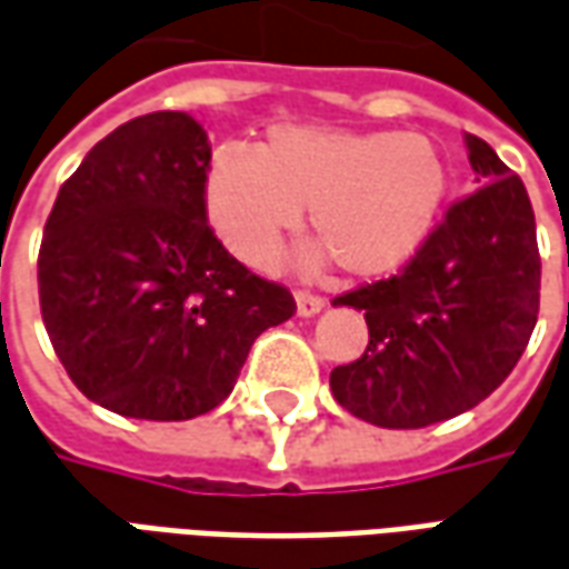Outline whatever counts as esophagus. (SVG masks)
Returning <instances> with one entry per match:
<instances>
[{"mask_svg":"<svg viewBox=\"0 0 569 569\" xmlns=\"http://www.w3.org/2000/svg\"><path fill=\"white\" fill-rule=\"evenodd\" d=\"M325 309V297H318V293L312 291H297V316H316V312H321Z\"/></svg>","mask_w":569,"mask_h":569,"instance_id":"1","label":"esophagus"}]
</instances>
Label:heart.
Listing matches in <instances>:
<instances>
[{"label":"heart","mask_w":569,"mask_h":569,"mask_svg":"<svg viewBox=\"0 0 569 569\" xmlns=\"http://www.w3.org/2000/svg\"><path fill=\"white\" fill-rule=\"evenodd\" d=\"M450 171L426 134L278 124L260 149L213 152L204 201L217 236L244 263L266 266L300 223L321 247L306 263L337 260L346 276L380 278L420 251L445 208Z\"/></svg>","instance_id":"heart-1"}]
</instances>
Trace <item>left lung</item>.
I'll list each match as a JSON object with an SVG mask.
<instances>
[{
    "label": "left lung",
    "mask_w": 569,
    "mask_h": 569,
    "mask_svg": "<svg viewBox=\"0 0 569 569\" xmlns=\"http://www.w3.org/2000/svg\"><path fill=\"white\" fill-rule=\"evenodd\" d=\"M478 187L457 199L392 278L340 293L368 349L330 370V392L382 429H422L481 405L523 356L539 316L536 220L521 177L466 134Z\"/></svg>",
    "instance_id": "left-lung-1"
}]
</instances>
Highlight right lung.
Returning a JSON list of instances; mask_svg holds the SVG:
<instances>
[{"instance_id": "1", "label": "right lung", "mask_w": 569, "mask_h": 569, "mask_svg": "<svg viewBox=\"0 0 569 569\" xmlns=\"http://www.w3.org/2000/svg\"><path fill=\"white\" fill-rule=\"evenodd\" d=\"M211 143L187 112L100 140L60 187L39 248L48 340L76 389L134 420H192L239 380L253 340L297 312L208 227Z\"/></svg>"}]
</instances>
